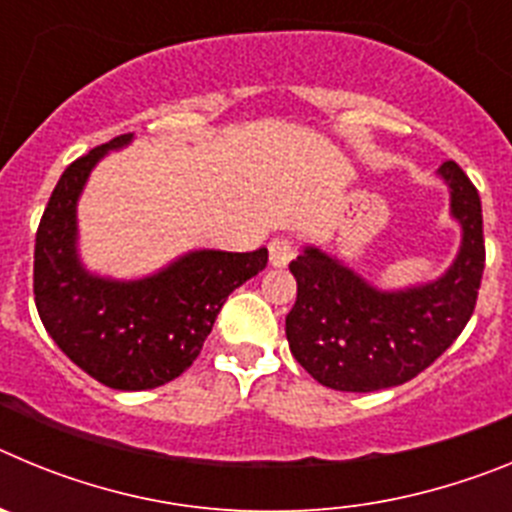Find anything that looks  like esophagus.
Segmentation results:
<instances>
[{
    "instance_id": "34e87169",
    "label": "esophagus",
    "mask_w": 512,
    "mask_h": 512,
    "mask_svg": "<svg viewBox=\"0 0 512 512\" xmlns=\"http://www.w3.org/2000/svg\"><path fill=\"white\" fill-rule=\"evenodd\" d=\"M295 256H297L295 241H289V238H274V241L269 243L271 266H279V269H282V266H287Z\"/></svg>"
}]
</instances>
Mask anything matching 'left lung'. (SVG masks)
Segmentation results:
<instances>
[{
  "label": "left lung",
  "instance_id": "8db88e82",
  "mask_svg": "<svg viewBox=\"0 0 512 512\" xmlns=\"http://www.w3.org/2000/svg\"><path fill=\"white\" fill-rule=\"evenodd\" d=\"M449 184L461 228L456 259L441 277L405 289H377L318 246L289 271L297 302L287 315L289 351L312 379L341 392H377L418 377L459 338L477 305L485 271L482 202L459 164L436 171Z\"/></svg>",
  "mask_w": 512,
  "mask_h": 512
}]
</instances>
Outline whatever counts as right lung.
Masks as SVG:
<instances>
[{"label": "right lung", "mask_w": 512, "mask_h": 512, "mask_svg": "<svg viewBox=\"0 0 512 512\" xmlns=\"http://www.w3.org/2000/svg\"><path fill=\"white\" fill-rule=\"evenodd\" d=\"M133 133L63 171L35 235L33 292L48 336L104 387L153 390L187 372L233 289L256 277L269 251H189L156 274L112 279L81 264L76 205L94 166Z\"/></svg>", "instance_id": "right-lung-1"}]
</instances>
